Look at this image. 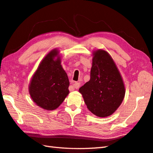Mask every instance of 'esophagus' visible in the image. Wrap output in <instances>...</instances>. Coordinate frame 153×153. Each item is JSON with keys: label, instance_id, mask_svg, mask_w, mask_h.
Returning a JSON list of instances; mask_svg holds the SVG:
<instances>
[{"label": "esophagus", "instance_id": "esophagus-1", "mask_svg": "<svg viewBox=\"0 0 153 153\" xmlns=\"http://www.w3.org/2000/svg\"><path fill=\"white\" fill-rule=\"evenodd\" d=\"M79 86H80V84H79V83H75L74 85H73V86H71L70 87V88H71V89L73 90V89H78L79 87Z\"/></svg>", "mask_w": 153, "mask_h": 153}]
</instances>
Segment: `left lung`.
Returning a JSON list of instances; mask_svg holds the SVG:
<instances>
[{
	"label": "left lung",
	"instance_id": "left-lung-1",
	"mask_svg": "<svg viewBox=\"0 0 153 153\" xmlns=\"http://www.w3.org/2000/svg\"><path fill=\"white\" fill-rule=\"evenodd\" d=\"M79 91L87 108L97 116H110L121 105L125 96L124 85L114 62L107 52H94L90 80Z\"/></svg>",
	"mask_w": 153,
	"mask_h": 153
}]
</instances>
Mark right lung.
I'll return each instance as SVG.
<instances>
[{
  "mask_svg": "<svg viewBox=\"0 0 153 153\" xmlns=\"http://www.w3.org/2000/svg\"><path fill=\"white\" fill-rule=\"evenodd\" d=\"M60 62L58 51H51L41 61L29 87L32 99L45 110L58 108L69 93V79Z\"/></svg>",
  "mask_w": 153,
  "mask_h": 153,
  "instance_id": "1",
  "label": "right lung"
}]
</instances>
